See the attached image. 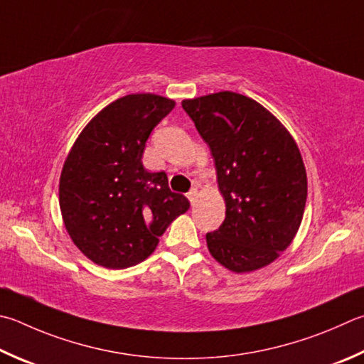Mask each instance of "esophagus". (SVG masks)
Returning <instances> with one entry per match:
<instances>
[{
	"mask_svg": "<svg viewBox=\"0 0 364 364\" xmlns=\"http://www.w3.org/2000/svg\"><path fill=\"white\" fill-rule=\"evenodd\" d=\"M188 199L191 200V203L196 205L197 200H199V191H197V189L189 191V193H188Z\"/></svg>",
	"mask_w": 364,
	"mask_h": 364,
	"instance_id": "esophagus-1",
	"label": "esophagus"
}]
</instances>
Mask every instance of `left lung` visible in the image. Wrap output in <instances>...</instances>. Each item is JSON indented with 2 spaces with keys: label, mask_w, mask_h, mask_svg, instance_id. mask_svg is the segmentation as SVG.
<instances>
[{
  "label": "left lung",
  "mask_w": 364,
  "mask_h": 364,
  "mask_svg": "<svg viewBox=\"0 0 364 364\" xmlns=\"http://www.w3.org/2000/svg\"><path fill=\"white\" fill-rule=\"evenodd\" d=\"M181 105L208 144L226 203L220 229L205 237L210 255L235 274L269 266L293 243L306 210V165L293 135L261 103L237 92Z\"/></svg>",
  "instance_id": "left-lung-1"
}]
</instances>
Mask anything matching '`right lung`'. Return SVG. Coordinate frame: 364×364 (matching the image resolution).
Here are the masks:
<instances>
[{
  "instance_id": "obj_1",
  "label": "right lung",
  "mask_w": 364,
  "mask_h": 364,
  "mask_svg": "<svg viewBox=\"0 0 364 364\" xmlns=\"http://www.w3.org/2000/svg\"><path fill=\"white\" fill-rule=\"evenodd\" d=\"M175 108L156 94H130L107 105L77 135L58 181L62 220L92 262L125 269L153 253L159 237L189 210L164 171L141 157L151 132Z\"/></svg>"
}]
</instances>
